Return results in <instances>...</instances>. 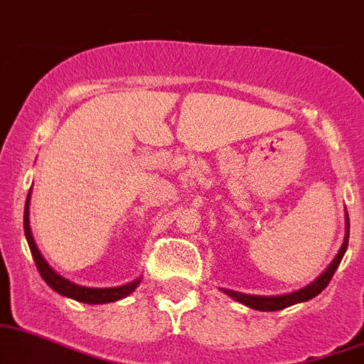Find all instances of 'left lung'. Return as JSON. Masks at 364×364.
Listing matches in <instances>:
<instances>
[{
	"mask_svg": "<svg viewBox=\"0 0 364 364\" xmlns=\"http://www.w3.org/2000/svg\"><path fill=\"white\" fill-rule=\"evenodd\" d=\"M348 237H350V219H348L346 213V234H344V243L343 247L338 248V254L333 257V262L330 263V267L322 272L315 282H311L306 287L298 289L294 293L289 294H279V296H257V294H245V293H237V291H230V289H220L223 293L228 294L230 298H234L235 302H241L243 306L252 307L256 311H279V309H285L289 306H294V304L300 302H307V300H311L315 298L316 294L322 293L328 284H330V279L333 278L335 271H337L338 263L343 259L344 252H346L348 248Z\"/></svg>",
	"mask_w": 364,
	"mask_h": 364,
	"instance_id": "8db88e82",
	"label": "left lung"
}]
</instances>
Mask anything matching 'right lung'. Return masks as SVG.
Segmentation results:
<instances>
[{
  "label": "right lung",
  "instance_id": "obj_1",
  "mask_svg": "<svg viewBox=\"0 0 364 364\" xmlns=\"http://www.w3.org/2000/svg\"><path fill=\"white\" fill-rule=\"evenodd\" d=\"M29 203H31V191L27 195L26 200V212H23V230H26V237L27 243H29L31 254H33V259L36 263V269H38L40 276L43 278V282L53 289L57 291L58 294L68 298H73L77 302H85V304H108V302H116V300H121V298L129 296L132 291L139 285L141 278L134 279L127 285H121V287H107V289H93V287H82V285H77L70 279L62 278L60 274L53 271L49 263L46 262L40 254L38 247L34 243V237L31 234V226H29Z\"/></svg>",
  "mask_w": 364,
  "mask_h": 364
}]
</instances>
